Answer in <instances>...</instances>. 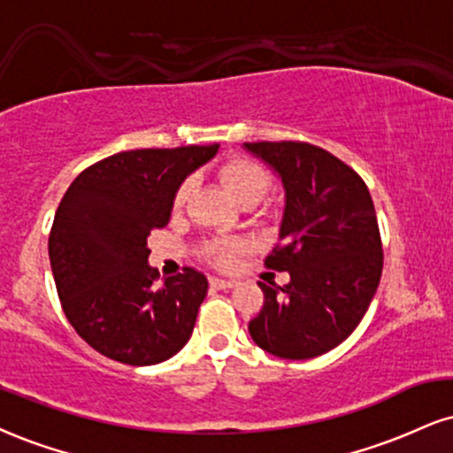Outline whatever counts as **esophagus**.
Instances as JSON below:
<instances>
[{
  "mask_svg": "<svg viewBox=\"0 0 453 453\" xmlns=\"http://www.w3.org/2000/svg\"><path fill=\"white\" fill-rule=\"evenodd\" d=\"M211 287L212 288H223V291H226V288L236 287V280H230V279H211Z\"/></svg>",
  "mask_w": 453,
  "mask_h": 453,
  "instance_id": "obj_1",
  "label": "esophagus"
}]
</instances>
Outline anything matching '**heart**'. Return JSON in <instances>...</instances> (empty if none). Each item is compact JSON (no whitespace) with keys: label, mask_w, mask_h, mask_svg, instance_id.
<instances>
[{"label":"heart","mask_w":453,"mask_h":453,"mask_svg":"<svg viewBox=\"0 0 453 453\" xmlns=\"http://www.w3.org/2000/svg\"><path fill=\"white\" fill-rule=\"evenodd\" d=\"M217 177L223 183V188L227 189V194L236 200L238 204L249 209V206L259 204L265 198L272 188V177L265 171V166H261L257 160H250V157H232V160L223 162L217 171ZM194 192V181L192 179H185L179 183V188L173 194V211L181 212L188 206L189 198ZM249 249V242L242 238H212V241L204 242L203 253L204 257L211 261L212 265H219V268H227L232 264L234 257L238 253H244Z\"/></svg>","instance_id":"heart-1"}]
</instances>
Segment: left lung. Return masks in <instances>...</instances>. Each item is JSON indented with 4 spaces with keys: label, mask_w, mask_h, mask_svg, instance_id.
Instances as JSON below:
<instances>
[{
    "label": "left lung",
    "mask_w": 453,
    "mask_h": 453,
    "mask_svg": "<svg viewBox=\"0 0 453 453\" xmlns=\"http://www.w3.org/2000/svg\"><path fill=\"white\" fill-rule=\"evenodd\" d=\"M244 150L285 188L280 242L265 265L291 276L285 287L257 282L264 308L249 334L274 357H320L357 329L378 291L384 255L372 194L350 166L316 145L259 141Z\"/></svg>",
    "instance_id": "8db88e82"
}]
</instances>
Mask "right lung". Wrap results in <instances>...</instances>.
<instances>
[{
    "instance_id": "right-lung-1",
    "label": "right lung",
    "mask_w": 453,
    "mask_h": 453,
    "mask_svg": "<svg viewBox=\"0 0 453 453\" xmlns=\"http://www.w3.org/2000/svg\"><path fill=\"white\" fill-rule=\"evenodd\" d=\"M219 145L119 151L65 192L48 255L67 320L86 344L124 365L166 361L188 344L209 280L185 268L162 285L150 234L171 219L173 194Z\"/></svg>"
}]
</instances>
